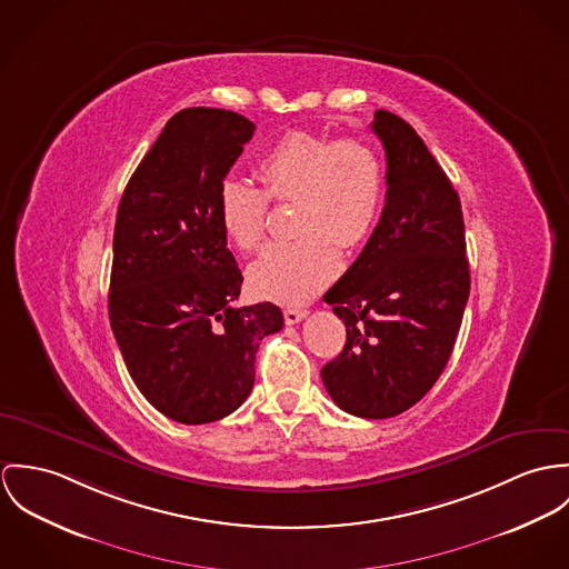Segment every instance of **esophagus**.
I'll return each instance as SVG.
<instances>
[{
    "label": "esophagus",
    "instance_id": "obj_1",
    "mask_svg": "<svg viewBox=\"0 0 569 569\" xmlns=\"http://www.w3.org/2000/svg\"><path fill=\"white\" fill-rule=\"evenodd\" d=\"M306 316H308V310H295V308L283 310V318H286L288 325H297V322H301Z\"/></svg>",
    "mask_w": 569,
    "mask_h": 569
}]
</instances>
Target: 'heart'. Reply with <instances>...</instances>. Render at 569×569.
Here are the masks:
<instances>
[{
    "label": "heart",
    "mask_w": 569,
    "mask_h": 569,
    "mask_svg": "<svg viewBox=\"0 0 569 569\" xmlns=\"http://www.w3.org/2000/svg\"><path fill=\"white\" fill-rule=\"evenodd\" d=\"M263 190L227 179L218 190V216L240 251H254L268 227L270 200L290 202L297 238L270 244L249 268L257 297L303 303L340 270V253L358 249L378 224L383 202V161L358 137L333 139L310 130L279 137L257 163Z\"/></svg>",
    "instance_id": "b5f03b06"
}]
</instances>
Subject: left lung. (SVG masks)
I'll list each match as a JSON object with an SVG mask.
<instances>
[{"label":"left lung","instance_id":"left-lung-1","mask_svg":"<svg viewBox=\"0 0 569 569\" xmlns=\"http://www.w3.org/2000/svg\"><path fill=\"white\" fill-rule=\"evenodd\" d=\"M386 150V204L365 251L322 297L347 327L322 367L329 397L349 415L388 419L441 378L469 299L460 198L406 120L376 111Z\"/></svg>","mask_w":569,"mask_h":569}]
</instances>
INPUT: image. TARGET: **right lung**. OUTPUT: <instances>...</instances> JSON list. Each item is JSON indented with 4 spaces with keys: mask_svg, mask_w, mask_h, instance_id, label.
<instances>
[{
    "mask_svg": "<svg viewBox=\"0 0 569 569\" xmlns=\"http://www.w3.org/2000/svg\"><path fill=\"white\" fill-rule=\"evenodd\" d=\"M253 132L233 111H179L118 207L111 329L141 395L188 426L244 403L261 338L283 327L274 303L236 306L242 272L218 216V190Z\"/></svg>",
    "mask_w": 569,
    "mask_h": 569,
    "instance_id": "obj_1",
    "label": "right lung"
}]
</instances>
